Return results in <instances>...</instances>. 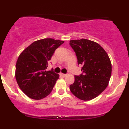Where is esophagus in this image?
Returning <instances> with one entry per match:
<instances>
[{
    "label": "esophagus",
    "mask_w": 129,
    "mask_h": 129,
    "mask_svg": "<svg viewBox=\"0 0 129 129\" xmlns=\"http://www.w3.org/2000/svg\"><path fill=\"white\" fill-rule=\"evenodd\" d=\"M60 76H61V77H64L66 76L67 74H63V73H60Z\"/></svg>",
    "instance_id": "esophagus-1"
}]
</instances>
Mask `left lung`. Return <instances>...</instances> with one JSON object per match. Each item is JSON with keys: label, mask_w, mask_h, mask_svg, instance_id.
<instances>
[{"label": "left lung", "mask_w": 129, "mask_h": 129, "mask_svg": "<svg viewBox=\"0 0 129 129\" xmlns=\"http://www.w3.org/2000/svg\"><path fill=\"white\" fill-rule=\"evenodd\" d=\"M70 45L76 53L77 62L83 65L80 76H74L70 89L82 100L95 98L106 89L111 76V60L103 48L86 39L70 40Z\"/></svg>", "instance_id": "left-lung-1"}]
</instances>
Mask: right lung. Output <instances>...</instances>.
<instances>
[{
  "label": "right lung",
  "instance_id": "right-lung-1",
  "mask_svg": "<svg viewBox=\"0 0 129 129\" xmlns=\"http://www.w3.org/2000/svg\"><path fill=\"white\" fill-rule=\"evenodd\" d=\"M63 41L44 38L34 41L18 56L15 79L21 91L29 98L41 100L49 95L59 79L53 70L46 71L55 50Z\"/></svg>",
  "mask_w": 129,
  "mask_h": 129
}]
</instances>
